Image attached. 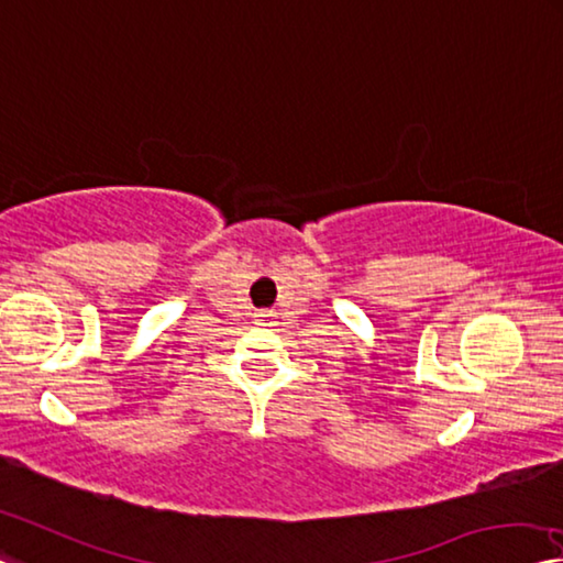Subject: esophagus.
<instances>
[{
    "mask_svg": "<svg viewBox=\"0 0 563 563\" xmlns=\"http://www.w3.org/2000/svg\"><path fill=\"white\" fill-rule=\"evenodd\" d=\"M257 320H261V323H265V320H271V313H261V316H257Z\"/></svg>",
    "mask_w": 563,
    "mask_h": 563,
    "instance_id": "obj_1",
    "label": "esophagus"
}]
</instances>
